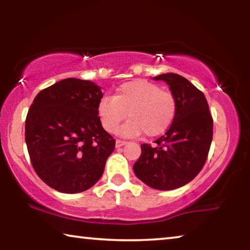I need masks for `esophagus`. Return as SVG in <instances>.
Listing matches in <instances>:
<instances>
[{
	"label": "esophagus",
	"instance_id": "obj_1",
	"mask_svg": "<svg viewBox=\"0 0 250 250\" xmlns=\"http://www.w3.org/2000/svg\"><path fill=\"white\" fill-rule=\"evenodd\" d=\"M126 145L125 141H122V140H117L116 141V147H120V146H124Z\"/></svg>",
	"mask_w": 250,
	"mask_h": 250
}]
</instances>
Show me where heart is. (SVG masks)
I'll use <instances>...</instances> for the list:
<instances>
[{"label":"heart","instance_id":"1","mask_svg":"<svg viewBox=\"0 0 250 250\" xmlns=\"http://www.w3.org/2000/svg\"><path fill=\"white\" fill-rule=\"evenodd\" d=\"M129 113L130 120L119 129L124 138H135L146 132L156 137L170 128L176 113L172 92L146 80H133L118 88L115 97H104L98 104V116L104 129L116 132Z\"/></svg>","mask_w":250,"mask_h":250}]
</instances>
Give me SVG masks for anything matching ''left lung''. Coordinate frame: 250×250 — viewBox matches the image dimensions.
I'll return each mask as SVG.
<instances>
[{
	"label": "left lung",
	"instance_id": "obj_1",
	"mask_svg": "<svg viewBox=\"0 0 250 250\" xmlns=\"http://www.w3.org/2000/svg\"><path fill=\"white\" fill-rule=\"evenodd\" d=\"M176 100V113L167 133L155 146H141L133 166L143 183L160 191H171L191 182L204 167L213 139V118L204 94L177 74H162Z\"/></svg>",
	"mask_w": 250,
	"mask_h": 250
}]
</instances>
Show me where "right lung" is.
<instances>
[{
  "mask_svg": "<svg viewBox=\"0 0 250 250\" xmlns=\"http://www.w3.org/2000/svg\"><path fill=\"white\" fill-rule=\"evenodd\" d=\"M101 87L66 78L37 94L25 121L32 166L58 192L89 189L103 175L116 141L98 117Z\"/></svg>",
  "mask_w": 250,
  "mask_h": 250,
  "instance_id": "right-lung-1",
  "label": "right lung"
}]
</instances>
